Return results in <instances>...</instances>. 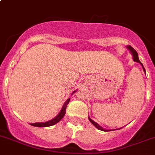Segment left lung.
Instances as JSON below:
<instances>
[{"label":"left lung","instance_id":"left-lung-1","mask_svg":"<svg viewBox=\"0 0 155 155\" xmlns=\"http://www.w3.org/2000/svg\"><path fill=\"white\" fill-rule=\"evenodd\" d=\"M127 49H128L129 51H131V54H132V55H133V60H134V61H135V62H139V63L141 64V66H143V69L144 72L146 73L145 69H144V67H143V64H142V62H140V61H139V57H138V53H137V52H136V51H135V50L134 49V48H133L132 47H131V46H127ZM89 121H90V122H91L92 124H93L94 125V126H95L96 127H97V128L99 129V130H101V131H111V130H106V129H104L101 126H100V125L98 124H97V123L94 122V121H93V120H92V119L89 118Z\"/></svg>","mask_w":155,"mask_h":155}]
</instances>
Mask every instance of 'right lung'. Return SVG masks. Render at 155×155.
I'll return each instance as SVG.
<instances>
[{"mask_svg": "<svg viewBox=\"0 0 155 155\" xmlns=\"http://www.w3.org/2000/svg\"><path fill=\"white\" fill-rule=\"evenodd\" d=\"M75 93V91L73 92V93ZM70 98H69V99H67V101H66L64 103L62 109H61L60 112L57 115V116H56V117H54V118L52 119V120H51L47 121V122H45V123H43H43H35V124H31V125H32V126H35V127H45L52 126V125H54L55 124L58 123L60 120H62V118H63V116H65V114H66V107H67V104H68L69 102H70Z\"/></svg>", "mask_w": 155, "mask_h": 155, "instance_id": "right-lung-1", "label": "right lung"}]
</instances>
